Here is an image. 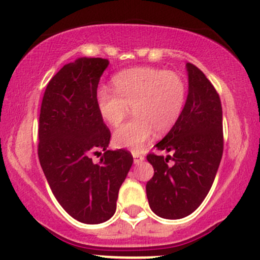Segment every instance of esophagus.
Here are the masks:
<instances>
[{
    "label": "esophagus",
    "instance_id": "obj_1",
    "mask_svg": "<svg viewBox=\"0 0 260 260\" xmlns=\"http://www.w3.org/2000/svg\"><path fill=\"white\" fill-rule=\"evenodd\" d=\"M132 155H133V159H134V164H137V165L144 160V156H143V155H140L139 153H137V151H133Z\"/></svg>",
    "mask_w": 260,
    "mask_h": 260
}]
</instances>
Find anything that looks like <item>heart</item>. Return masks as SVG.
<instances>
[{
  "label": "heart",
  "mask_w": 260,
  "mask_h": 260,
  "mask_svg": "<svg viewBox=\"0 0 260 260\" xmlns=\"http://www.w3.org/2000/svg\"><path fill=\"white\" fill-rule=\"evenodd\" d=\"M115 92L100 89L96 106L101 118L116 127L132 107L134 118L115 131V147L138 151L156 134L168 133L180 120L187 100L181 74L155 67L122 71L112 78Z\"/></svg>",
  "instance_id": "b5f03b06"
}]
</instances>
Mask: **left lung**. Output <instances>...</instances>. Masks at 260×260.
<instances>
[{
    "label": "left lung",
    "mask_w": 260,
    "mask_h": 260,
    "mask_svg": "<svg viewBox=\"0 0 260 260\" xmlns=\"http://www.w3.org/2000/svg\"><path fill=\"white\" fill-rule=\"evenodd\" d=\"M188 95L180 120L155 147L172 153L149 154L154 176L147 183L150 209L164 219L192 214L210 190L222 157V107L205 74L187 63ZM169 159L174 161L169 166Z\"/></svg>",
    "instance_id": "obj_1"
}]
</instances>
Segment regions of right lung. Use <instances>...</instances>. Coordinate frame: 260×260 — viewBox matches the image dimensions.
<instances>
[{
  "instance_id": "add662e5",
  "label": "right lung",
  "mask_w": 260,
  "mask_h": 260,
  "mask_svg": "<svg viewBox=\"0 0 260 260\" xmlns=\"http://www.w3.org/2000/svg\"><path fill=\"white\" fill-rule=\"evenodd\" d=\"M107 66L105 58L90 57L64 64L46 86L39 118L38 155L53 196L73 219L90 225L115 214L133 164L129 151L107 150L111 133L96 106ZM99 150L104 154L94 164L91 155Z\"/></svg>"
}]
</instances>
